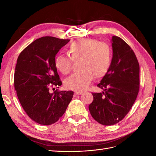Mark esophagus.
<instances>
[{
	"label": "esophagus",
	"instance_id": "1",
	"mask_svg": "<svg viewBox=\"0 0 156 156\" xmlns=\"http://www.w3.org/2000/svg\"><path fill=\"white\" fill-rule=\"evenodd\" d=\"M81 94H83V92H75L74 93V95L75 96H79V95H81Z\"/></svg>",
	"mask_w": 156,
	"mask_h": 156
}]
</instances>
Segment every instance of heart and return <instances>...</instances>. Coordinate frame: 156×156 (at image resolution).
<instances>
[{"label":"heart","mask_w":156,"mask_h":156,"mask_svg":"<svg viewBox=\"0 0 156 156\" xmlns=\"http://www.w3.org/2000/svg\"><path fill=\"white\" fill-rule=\"evenodd\" d=\"M71 57L58 54L55 58V66L59 72L68 74L72 69V60L81 59L79 68L81 71L71 75L65 81L67 88L75 91L85 90L94 78H100L107 73L109 68L112 51L110 45L105 42H99L90 38L74 41L69 46Z\"/></svg>","instance_id":"1"}]
</instances>
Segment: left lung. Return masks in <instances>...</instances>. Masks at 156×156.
<instances>
[{"mask_svg":"<svg viewBox=\"0 0 156 156\" xmlns=\"http://www.w3.org/2000/svg\"><path fill=\"white\" fill-rule=\"evenodd\" d=\"M112 58L107 73L98 87L100 93H92L88 106L98 123L111 126L121 121L129 112L139 90V64L133 51L120 37L111 39Z\"/></svg>","mask_w":156,"mask_h":156,"instance_id":"8db88e82","label":"left lung"}]
</instances>
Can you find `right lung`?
Instances as JSON below:
<instances>
[{
	"label": "right lung",
	"mask_w": 156,
	"mask_h": 156,
	"mask_svg": "<svg viewBox=\"0 0 156 156\" xmlns=\"http://www.w3.org/2000/svg\"><path fill=\"white\" fill-rule=\"evenodd\" d=\"M69 41L52 36L42 37L28 45L18 56L14 87L19 101L27 115L41 125L57 122L73 98V91L56 90L50 92L51 87L62 84L55 58Z\"/></svg>",
	"instance_id": "obj_1"
}]
</instances>
